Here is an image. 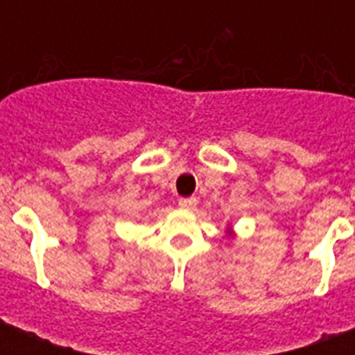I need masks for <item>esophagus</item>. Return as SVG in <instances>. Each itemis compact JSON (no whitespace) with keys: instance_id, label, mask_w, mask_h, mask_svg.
<instances>
[{"instance_id":"34e87169","label":"esophagus","mask_w":355,"mask_h":355,"mask_svg":"<svg viewBox=\"0 0 355 355\" xmlns=\"http://www.w3.org/2000/svg\"><path fill=\"white\" fill-rule=\"evenodd\" d=\"M178 205L182 206V208H195L197 206V199L195 197H184V199H178Z\"/></svg>"}]
</instances>
